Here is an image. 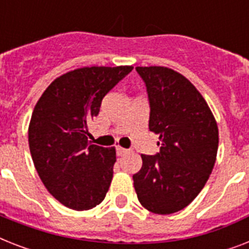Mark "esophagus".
<instances>
[{
	"mask_svg": "<svg viewBox=\"0 0 249 249\" xmlns=\"http://www.w3.org/2000/svg\"><path fill=\"white\" fill-rule=\"evenodd\" d=\"M116 151H117V155H119V156H124L125 154H128V152H129L126 148H123V147H120V146L116 148Z\"/></svg>",
	"mask_w": 249,
	"mask_h": 249,
	"instance_id": "esophagus-1",
	"label": "esophagus"
}]
</instances>
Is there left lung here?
Listing matches in <instances>:
<instances>
[{
    "instance_id": "1",
    "label": "left lung",
    "mask_w": 249,
    "mask_h": 249,
    "mask_svg": "<svg viewBox=\"0 0 249 249\" xmlns=\"http://www.w3.org/2000/svg\"><path fill=\"white\" fill-rule=\"evenodd\" d=\"M136 70L147 88L148 128L159 134L160 152L141 155L134 189L147 211L170 214L187 207L208 181L216 163L218 126L208 103L185 76L160 66Z\"/></svg>"
}]
</instances>
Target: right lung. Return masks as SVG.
<instances>
[{
	"instance_id": "obj_1",
	"label": "right lung",
	"mask_w": 249,
	"mask_h": 249,
	"mask_svg": "<svg viewBox=\"0 0 249 249\" xmlns=\"http://www.w3.org/2000/svg\"><path fill=\"white\" fill-rule=\"evenodd\" d=\"M132 70L77 68L56 77L35 106L28 128L33 164L49 193L68 208H94L108 191L116 150L90 143L88 124L103 97Z\"/></svg>"
}]
</instances>
